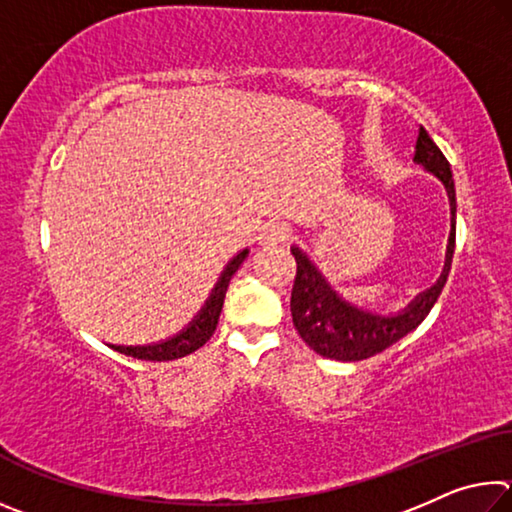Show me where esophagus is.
Segmentation results:
<instances>
[{"mask_svg":"<svg viewBox=\"0 0 512 512\" xmlns=\"http://www.w3.org/2000/svg\"><path fill=\"white\" fill-rule=\"evenodd\" d=\"M291 225L289 223H282V221H273V223H266L264 230H262V244L266 246H280V244H287L291 239Z\"/></svg>","mask_w":512,"mask_h":512,"instance_id":"obj_1","label":"esophagus"}]
</instances>
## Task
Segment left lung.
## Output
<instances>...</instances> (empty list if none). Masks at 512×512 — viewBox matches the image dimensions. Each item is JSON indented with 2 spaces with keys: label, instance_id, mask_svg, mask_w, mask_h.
<instances>
[{
  "label": "left lung",
  "instance_id": "left-lung-1",
  "mask_svg": "<svg viewBox=\"0 0 512 512\" xmlns=\"http://www.w3.org/2000/svg\"><path fill=\"white\" fill-rule=\"evenodd\" d=\"M413 162L424 167L431 176H436L445 185L449 196V210H452V230H449L447 253L443 273L429 289L418 293L409 305L397 314H377V311L361 309L345 300L320 268L311 262L305 250L291 246L296 257L298 271L291 291V316L300 339L320 357L336 361H363L391 348L393 343L404 339L418 327L443 291L449 268H452L454 244H456V189L449 162L438 149L429 133L420 128L418 142H415Z\"/></svg>",
  "mask_w": 512,
  "mask_h": 512
}]
</instances>
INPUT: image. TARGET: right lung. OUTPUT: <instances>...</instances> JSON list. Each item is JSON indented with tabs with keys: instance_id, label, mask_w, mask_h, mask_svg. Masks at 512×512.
I'll list each match as a JSON object with an SVG mask.
<instances>
[{
	"instance_id": "obj_1",
	"label": "right lung",
	"mask_w": 512,
	"mask_h": 512,
	"mask_svg": "<svg viewBox=\"0 0 512 512\" xmlns=\"http://www.w3.org/2000/svg\"><path fill=\"white\" fill-rule=\"evenodd\" d=\"M248 253H250V250L244 248L230 259L228 266L223 268L221 277L216 280L210 298L205 300V305L201 307V311H198V314L192 318V323L180 329L178 334H173V336H169V339L158 341V343L110 345V348L121 352V354H126V357L142 359V361H173V359L187 357V354L196 352L198 348H203V345L210 341V336L214 334L216 323H219L223 300H225V291H228V284L232 280V275L239 271V266L244 264V259L248 257Z\"/></svg>"
}]
</instances>
